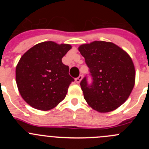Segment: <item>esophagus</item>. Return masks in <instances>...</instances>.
Returning a JSON list of instances; mask_svg holds the SVG:
<instances>
[{
  "mask_svg": "<svg viewBox=\"0 0 149 149\" xmlns=\"http://www.w3.org/2000/svg\"><path fill=\"white\" fill-rule=\"evenodd\" d=\"M82 79H83V76H82V75H80V76H79V77L76 78V79H75V81H76V83L79 84L81 82V81L82 80Z\"/></svg>",
  "mask_w": 149,
  "mask_h": 149,
  "instance_id": "1",
  "label": "esophagus"
}]
</instances>
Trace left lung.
I'll return each instance as SVG.
<instances>
[{
	"mask_svg": "<svg viewBox=\"0 0 149 149\" xmlns=\"http://www.w3.org/2000/svg\"><path fill=\"white\" fill-rule=\"evenodd\" d=\"M89 68L92 83L86 76L80 85L88 104L99 112H109L123 104L135 84L136 71L131 58L112 42L94 41L79 47Z\"/></svg>",
	"mask_w": 149,
	"mask_h": 149,
	"instance_id": "8db88e82",
	"label": "left lung"
}]
</instances>
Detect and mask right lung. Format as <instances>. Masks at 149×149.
<instances>
[{"label":"right lung","instance_id":"right-lung-1","mask_svg":"<svg viewBox=\"0 0 149 149\" xmlns=\"http://www.w3.org/2000/svg\"><path fill=\"white\" fill-rule=\"evenodd\" d=\"M71 49L68 44L43 42L25 52L16 68V81L22 98L32 107L49 110L65 99L74 79L62 58Z\"/></svg>","mask_w":149,"mask_h":149}]
</instances>
